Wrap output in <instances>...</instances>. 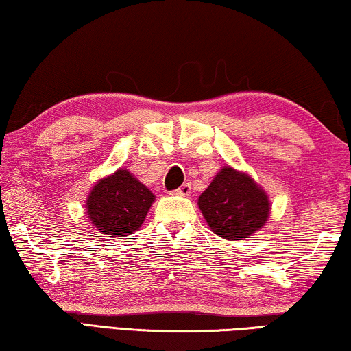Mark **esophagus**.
Listing matches in <instances>:
<instances>
[{
    "mask_svg": "<svg viewBox=\"0 0 351 351\" xmlns=\"http://www.w3.org/2000/svg\"><path fill=\"white\" fill-rule=\"evenodd\" d=\"M176 195H181V197H189L192 193V187H190L189 182H184L180 189L175 190Z\"/></svg>",
    "mask_w": 351,
    "mask_h": 351,
    "instance_id": "34e87169",
    "label": "esophagus"
}]
</instances>
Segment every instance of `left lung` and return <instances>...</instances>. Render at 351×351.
Listing matches in <instances>:
<instances>
[{"mask_svg":"<svg viewBox=\"0 0 351 351\" xmlns=\"http://www.w3.org/2000/svg\"><path fill=\"white\" fill-rule=\"evenodd\" d=\"M209 228L226 240H241L258 230L269 215V201L251 176L224 167L198 199Z\"/></svg>","mask_w":351,"mask_h":351,"instance_id":"8db88e82","label":"left lung"}]
</instances>
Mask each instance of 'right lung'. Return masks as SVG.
Here are the masks:
<instances>
[{
  "instance_id": "1",
  "label": "right lung",
  "mask_w": 351,
  "mask_h": 351,
  "mask_svg": "<svg viewBox=\"0 0 351 351\" xmlns=\"http://www.w3.org/2000/svg\"><path fill=\"white\" fill-rule=\"evenodd\" d=\"M153 201L150 190L121 169L93 187L86 207L97 230L110 237H125L141 228Z\"/></svg>"
}]
</instances>
